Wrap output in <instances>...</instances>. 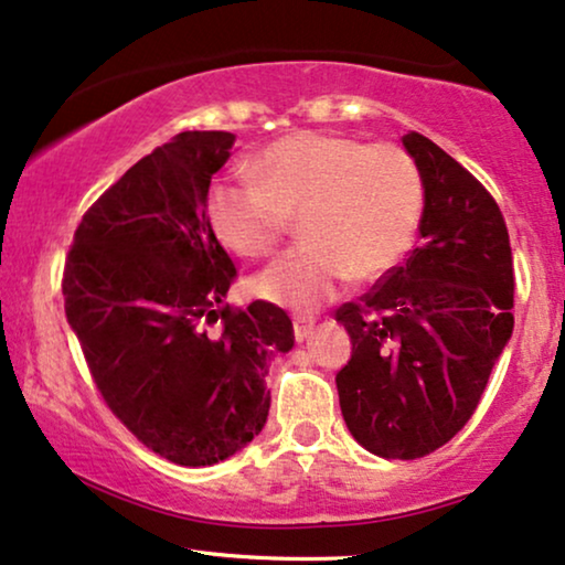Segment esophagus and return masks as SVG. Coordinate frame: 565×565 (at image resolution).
Listing matches in <instances>:
<instances>
[{
  "label": "esophagus",
  "mask_w": 565,
  "mask_h": 565,
  "mask_svg": "<svg viewBox=\"0 0 565 565\" xmlns=\"http://www.w3.org/2000/svg\"><path fill=\"white\" fill-rule=\"evenodd\" d=\"M315 330V318L310 315H297L295 318V338L297 341H305V338H310Z\"/></svg>",
  "instance_id": "1"
}]
</instances>
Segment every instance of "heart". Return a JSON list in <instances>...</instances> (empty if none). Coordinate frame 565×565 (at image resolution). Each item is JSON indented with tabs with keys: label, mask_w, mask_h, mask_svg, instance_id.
<instances>
[{
	"label": "heart",
	"mask_w": 565,
	"mask_h": 565,
	"mask_svg": "<svg viewBox=\"0 0 565 565\" xmlns=\"http://www.w3.org/2000/svg\"><path fill=\"white\" fill-rule=\"evenodd\" d=\"M255 175L214 180L206 216L239 258H268L299 214L305 243L255 278V295L318 307L351 281L385 276L411 250L424 214V172L408 149L328 131H295L268 145Z\"/></svg>",
	"instance_id": "b5f03b06"
}]
</instances>
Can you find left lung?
Here are the masks:
<instances>
[{
    "instance_id": "8db88e82",
    "label": "left lung",
    "mask_w": 565,
    "mask_h": 565,
    "mask_svg": "<svg viewBox=\"0 0 565 565\" xmlns=\"http://www.w3.org/2000/svg\"><path fill=\"white\" fill-rule=\"evenodd\" d=\"M403 145L424 172V243L335 310L351 335L335 374L343 420L387 460L431 455L468 424L514 330V260L495 199L424 134Z\"/></svg>"
}]
</instances>
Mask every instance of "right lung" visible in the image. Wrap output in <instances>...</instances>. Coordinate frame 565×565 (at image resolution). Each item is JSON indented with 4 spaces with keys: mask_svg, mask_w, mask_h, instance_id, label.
<instances>
[{
    "mask_svg": "<svg viewBox=\"0 0 565 565\" xmlns=\"http://www.w3.org/2000/svg\"><path fill=\"white\" fill-rule=\"evenodd\" d=\"M232 147L230 131H183L152 149L87 209L64 263L66 320L103 403L185 468L227 460L260 434L266 364L295 345L281 307L222 302L237 268L206 193Z\"/></svg>",
    "mask_w": 565,
    "mask_h": 565,
    "instance_id": "add662e5",
    "label": "right lung"
}]
</instances>
